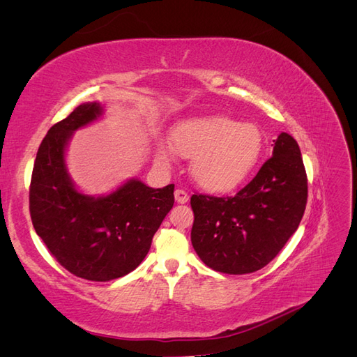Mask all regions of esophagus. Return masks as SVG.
Segmentation results:
<instances>
[{"mask_svg":"<svg viewBox=\"0 0 357 357\" xmlns=\"http://www.w3.org/2000/svg\"><path fill=\"white\" fill-rule=\"evenodd\" d=\"M174 198H176V201H177L178 204H186V202L189 201V195H188V193H186L185 190H181V189H177V190L174 192Z\"/></svg>","mask_w":357,"mask_h":357,"instance_id":"esophagus-1","label":"esophagus"}]
</instances>
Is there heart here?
<instances>
[{
    "label": "heart",
    "mask_w": 357,
    "mask_h": 357,
    "mask_svg": "<svg viewBox=\"0 0 357 357\" xmlns=\"http://www.w3.org/2000/svg\"><path fill=\"white\" fill-rule=\"evenodd\" d=\"M169 146L156 147V159L171 164L176 155L192 159L190 176L210 193H229L252 174L262 153L264 137L253 123L226 116H202L178 122L169 132Z\"/></svg>",
    "instance_id": "obj_1"
}]
</instances>
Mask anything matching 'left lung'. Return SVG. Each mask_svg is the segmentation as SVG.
<instances>
[{"mask_svg": "<svg viewBox=\"0 0 357 357\" xmlns=\"http://www.w3.org/2000/svg\"><path fill=\"white\" fill-rule=\"evenodd\" d=\"M307 174L296 139L282 132L256 177L234 197L192 195V245L214 271L250 274L268 265L305 211Z\"/></svg>", "mask_w": 357, "mask_h": 357, "instance_id": "obj_1", "label": "left lung"}]
</instances>
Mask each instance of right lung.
<instances>
[{
    "label": "right lung",
    "instance_id": "1",
    "mask_svg": "<svg viewBox=\"0 0 357 357\" xmlns=\"http://www.w3.org/2000/svg\"><path fill=\"white\" fill-rule=\"evenodd\" d=\"M102 113L100 102H84L53 125L38 147L29 186L37 235L63 268L91 282L134 271L174 205V185L153 189L138 178L102 197L75 189L66 164L67 146L74 131Z\"/></svg>",
    "mask_w": 357,
    "mask_h": 357
}]
</instances>
